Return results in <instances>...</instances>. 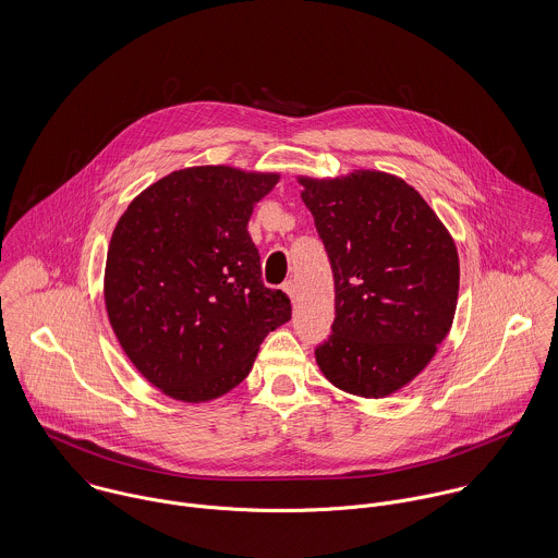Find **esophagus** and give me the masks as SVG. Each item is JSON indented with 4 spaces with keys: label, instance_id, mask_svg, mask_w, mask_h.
Masks as SVG:
<instances>
[{
    "label": "esophagus",
    "instance_id": "obj_1",
    "mask_svg": "<svg viewBox=\"0 0 558 558\" xmlns=\"http://www.w3.org/2000/svg\"><path fill=\"white\" fill-rule=\"evenodd\" d=\"M283 292L290 296L292 303L296 301V283H294V281H286V283H283Z\"/></svg>",
    "mask_w": 558,
    "mask_h": 558
}]
</instances>
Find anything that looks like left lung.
I'll list each match as a JSON object with an SVG mask.
<instances>
[{
    "label": "left lung",
    "mask_w": 558,
    "mask_h": 558,
    "mask_svg": "<svg viewBox=\"0 0 558 558\" xmlns=\"http://www.w3.org/2000/svg\"><path fill=\"white\" fill-rule=\"evenodd\" d=\"M335 279L332 335L319 372L343 393L389 398L412 383L449 335L460 292L456 240L399 175L354 169L299 175Z\"/></svg>",
    "instance_id": "left-lung-1"
}]
</instances>
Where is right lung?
<instances>
[{"label": "right lung", "instance_id": "add662e5", "mask_svg": "<svg viewBox=\"0 0 558 558\" xmlns=\"http://www.w3.org/2000/svg\"><path fill=\"white\" fill-rule=\"evenodd\" d=\"M275 171L199 165L144 189L109 240L105 310L137 372L167 398L202 403L248 376L264 337L292 318L262 283L246 232Z\"/></svg>", "mask_w": 558, "mask_h": 558}]
</instances>
